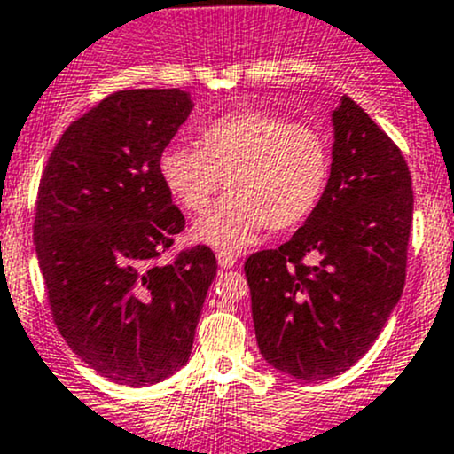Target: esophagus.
I'll list each match as a JSON object with an SVG mask.
<instances>
[{
  "label": "esophagus",
  "mask_w": 454,
  "mask_h": 454,
  "mask_svg": "<svg viewBox=\"0 0 454 454\" xmlns=\"http://www.w3.org/2000/svg\"><path fill=\"white\" fill-rule=\"evenodd\" d=\"M217 263H219V267H223V270H231V267L237 263V256L232 254V252L219 250L217 252Z\"/></svg>",
  "instance_id": "obj_1"
}]
</instances>
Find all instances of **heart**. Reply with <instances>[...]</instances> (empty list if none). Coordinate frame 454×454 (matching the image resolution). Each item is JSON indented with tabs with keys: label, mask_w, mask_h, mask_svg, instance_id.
<instances>
[{
	"label": "heart",
	"mask_w": 454,
	"mask_h": 454,
	"mask_svg": "<svg viewBox=\"0 0 454 454\" xmlns=\"http://www.w3.org/2000/svg\"><path fill=\"white\" fill-rule=\"evenodd\" d=\"M198 147L169 145L159 159L165 189L200 213L226 178L228 193L195 219L191 235L219 250H241L261 231L285 232L319 207L331 152L313 128L267 111H235L200 128Z\"/></svg>",
	"instance_id": "heart-1"
}]
</instances>
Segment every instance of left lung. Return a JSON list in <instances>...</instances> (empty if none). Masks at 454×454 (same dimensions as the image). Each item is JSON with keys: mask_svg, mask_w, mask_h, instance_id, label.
I'll return each mask as SVG.
<instances>
[{"mask_svg": "<svg viewBox=\"0 0 454 454\" xmlns=\"http://www.w3.org/2000/svg\"><path fill=\"white\" fill-rule=\"evenodd\" d=\"M333 132L319 207L278 250L243 267L261 355L300 380L341 374L370 350L407 271L413 191L403 152L348 95Z\"/></svg>", "mask_w": 454, "mask_h": 454, "instance_id": "left-lung-1", "label": "left lung"}]
</instances>
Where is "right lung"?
<instances>
[{
	"label": "right lung",
	"mask_w": 454,
	"mask_h": 454,
	"mask_svg": "<svg viewBox=\"0 0 454 454\" xmlns=\"http://www.w3.org/2000/svg\"><path fill=\"white\" fill-rule=\"evenodd\" d=\"M191 111L180 89L108 95L67 128L38 184L35 243L56 326L119 385L160 383L187 364L217 274L207 246L156 263L184 228L159 159Z\"/></svg>",
	"instance_id": "1"
}]
</instances>
